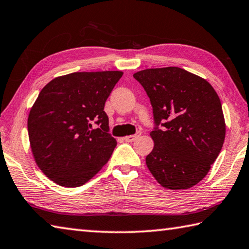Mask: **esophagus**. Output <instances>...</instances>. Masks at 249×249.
I'll return each instance as SVG.
<instances>
[{"label":"esophagus","mask_w":249,"mask_h":249,"mask_svg":"<svg viewBox=\"0 0 249 249\" xmlns=\"http://www.w3.org/2000/svg\"><path fill=\"white\" fill-rule=\"evenodd\" d=\"M141 136V132H137L136 134H134V135H130V136H125L124 137V141L125 142H135L137 140L138 137Z\"/></svg>","instance_id":"1"}]
</instances>
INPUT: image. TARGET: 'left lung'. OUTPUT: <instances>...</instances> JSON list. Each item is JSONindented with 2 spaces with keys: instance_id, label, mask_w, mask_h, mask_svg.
<instances>
[{
  "instance_id": "1",
  "label": "left lung",
  "mask_w": 249,
  "mask_h": 249,
  "mask_svg": "<svg viewBox=\"0 0 249 249\" xmlns=\"http://www.w3.org/2000/svg\"><path fill=\"white\" fill-rule=\"evenodd\" d=\"M134 78L153 107L155 146L147 167L163 188L193 187L208 175L224 142L220 98L206 80L178 67L142 70Z\"/></svg>"
}]
</instances>
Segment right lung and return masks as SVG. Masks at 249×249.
Instances as JSON below:
<instances>
[{"label":"right lung","instance_id":"right-lung-1","mask_svg":"<svg viewBox=\"0 0 249 249\" xmlns=\"http://www.w3.org/2000/svg\"><path fill=\"white\" fill-rule=\"evenodd\" d=\"M122 75L73 72L54 78L40 91L28 115V137L37 166L53 182L80 187L108 161L116 140L108 133L104 104Z\"/></svg>","mask_w":249,"mask_h":249}]
</instances>
